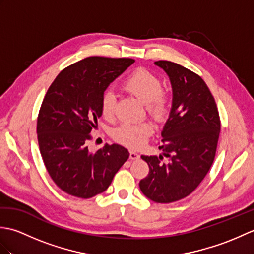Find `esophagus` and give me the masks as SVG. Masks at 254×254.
<instances>
[{"instance_id":"obj_1","label":"esophagus","mask_w":254,"mask_h":254,"mask_svg":"<svg viewBox=\"0 0 254 254\" xmlns=\"http://www.w3.org/2000/svg\"><path fill=\"white\" fill-rule=\"evenodd\" d=\"M138 158H139V154H137L136 152H133V150H131V152H130V159L135 160V159H138Z\"/></svg>"}]
</instances>
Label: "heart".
I'll use <instances>...</instances> for the list:
<instances>
[{
  "label": "heart",
  "instance_id": "1",
  "mask_svg": "<svg viewBox=\"0 0 254 254\" xmlns=\"http://www.w3.org/2000/svg\"><path fill=\"white\" fill-rule=\"evenodd\" d=\"M122 87L127 93L134 95L146 106V110L155 119H161L166 116L169 108V98L161 89L159 78L144 68H138L132 72L122 82ZM117 97L112 90H106L101 96L100 109L102 116L111 119L115 115ZM153 133V127L147 122L124 123L113 132V137L117 142L127 147L137 148L146 141Z\"/></svg>",
  "mask_w": 254,
  "mask_h": 254
}]
</instances>
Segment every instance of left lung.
<instances>
[{"mask_svg":"<svg viewBox=\"0 0 254 254\" xmlns=\"http://www.w3.org/2000/svg\"><path fill=\"white\" fill-rule=\"evenodd\" d=\"M169 76L172 107L161 145L164 157L144 156L149 172L139 181L145 196L156 203L179 201L195 190L216 154L220 120L216 102L197 74L170 61H156Z\"/></svg>","mask_w":254,"mask_h":254,"instance_id":"8db88e82","label":"left lung"}]
</instances>
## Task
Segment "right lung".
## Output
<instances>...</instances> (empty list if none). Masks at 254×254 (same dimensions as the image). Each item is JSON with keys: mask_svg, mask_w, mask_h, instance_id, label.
Segmentation results:
<instances>
[{"mask_svg": "<svg viewBox=\"0 0 254 254\" xmlns=\"http://www.w3.org/2000/svg\"><path fill=\"white\" fill-rule=\"evenodd\" d=\"M133 63L86 58L62 69L47 91L37 120L38 143L51 179L69 195L89 198L106 191L128 158L121 145L90 152L87 142L102 115V94Z\"/></svg>", "mask_w": 254, "mask_h": 254, "instance_id": "right-lung-1", "label": "right lung"}]
</instances>
